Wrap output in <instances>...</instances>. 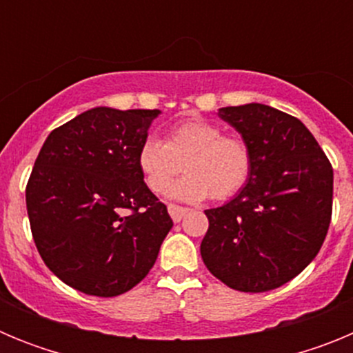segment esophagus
<instances>
[{
    "mask_svg": "<svg viewBox=\"0 0 353 353\" xmlns=\"http://www.w3.org/2000/svg\"><path fill=\"white\" fill-rule=\"evenodd\" d=\"M168 212H170L171 219H173L174 223H180V221H182L183 217H185V215H187L189 208L179 207V205H170V207H168Z\"/></svg>",
    "mask_w": 353,
    "mask_h": 353,
    "instance_id": "obj_1",
    "label": "esophagus"
}]
</instances>
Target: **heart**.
Instances as JSON below:
<instances>
[{
    "mask_svg": "<svg viewBox=\"0 0 353 353\" xmlns=\"http://www.w3.org/2000/svg\"><path fill=\"white\" fill-rule=\"evenodd\" d=\"M138 168L152 192L168 191L176 201L198 203L207 196L228 199L248 183L252 155L239 136H223V129L205 120H187L171 127L166 141L148 136L138 148Z\"/></svg>",
    "mask_w": 353,
    "mask_h": 353,
    "instance_id": "1",
    "label": "heart"
}]
</instances>
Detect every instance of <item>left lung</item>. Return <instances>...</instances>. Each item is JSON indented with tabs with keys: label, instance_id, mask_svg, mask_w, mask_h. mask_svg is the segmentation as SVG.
<instances>
[{
	"label": "left lung",
	"instance_id": "1",
	"mask_svg": "<svg viewBox=\"0 0 353 353\" xmlns=\"http://www.w3.org/2000/svg\"><path fill=\"white\" fill-rule=\"evenodd\" d=\"M251 148L248 183L226 205L205 210L201 258L239 292H269L314 260L332 215V166L299 118L270 105L219 109Z\"/></svg>",
	"mask_w": 353,
	"mask_h": 353
}]
</instances>
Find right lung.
Returning a JSON list of instances; mask_svg holds the SVG:
<instances>
[{"label": "right lung", "instance_id": "right-lung-1", "mask_svg": "<svg viewBox=\"0 0 353 353\" xmlns=\"http://www.w3.org/2000/svg\"><path fill=\"white\" fill-rule=\"evenodd\" d=\"M159 114L88 109L52 130L37 157L26 187L33 240L49 270L86 295L134 288L173 226L136 161Z\"/></svg>", "mask_w": 353, "mask_h": 353}]
</instances>
